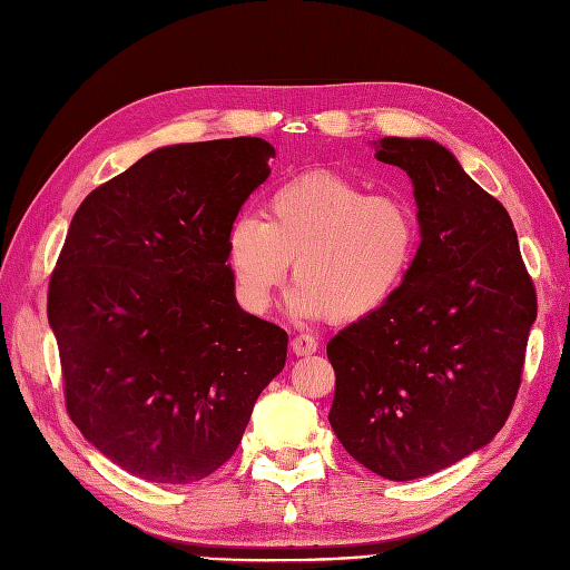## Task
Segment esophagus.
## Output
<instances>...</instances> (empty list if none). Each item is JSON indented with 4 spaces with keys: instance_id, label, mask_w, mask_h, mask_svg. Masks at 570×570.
<instances>
[{
    "instance_id": "esophagus-1",
    "label": "esophagus",
    "mask_w": 570,
    "mask_h": 570,
    "mask_svg": "<svg viewBox=\"0 0 570 570\" xmlns=\"http://www.w3.org/2000/svg\"><path fill=\"white\" fill-rule=\"evenodd\" d=\"M289 347L297 356H308L318 350V340L312 335H295L289 342Z\"/></svg>"
}]
</instances>
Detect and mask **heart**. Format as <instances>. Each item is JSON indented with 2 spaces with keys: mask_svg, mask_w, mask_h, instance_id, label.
Instances as JSON below:
<instances>
[{
  "mask_svg": "<svg viewBox=\"0 0 570 570\" xmlns=\"http://www.w3.org/2000/svg\"><path fill=\"white\" fill-rule=\"evenodd\" d=\"M419 218L394 195H368L331 170L273 187L264 220L237 216L226 235L235 295L249 312L271 306L289 271L292 314L304 321H361L400 292L416 262Z\"/></svg>",
  "mask_w": 570,
  "mask_h": 570,
  "instance_id": "1",
  "label": "heart"
}]
</instances>
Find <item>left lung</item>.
I'll list each match as a JSON object with an SVG mask.
<instances>
[{"instance_id": "obj_1", "label": "left lung", "mask_w": 570, "mask_h": 570, "mask_svg": "<svg viewBox=\"0 0 570 570\" xmlns=\"http://www.w3.org/2000/svg\"><path fill=\"white\" fill-rule=\"evenodd\" d=\"M375 159L413 183L421 245L400 292L327 342L337 440L387 480L485 446L507 423L538 295L513 223L435 140L383 137Z\"/></svg>"}]
</instances>
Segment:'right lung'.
<instances>
[{"label": "right lung", "instance_id": "add662e5", "mask_svg": "<svg viewBox=\"0 0 570 570\" xmlns=\"http://www.w3.org/2000/svg\"><path fill=\"white\" fill-rule=\"evenodd\" d=\"M275 149L149 151L82 199L49 278L68 416L120 469L187 485L226 463L287 333L239 308L226 235Z\"/></svg>", "mask_w": 570, "mask_h": 570}]
</instances>
